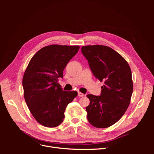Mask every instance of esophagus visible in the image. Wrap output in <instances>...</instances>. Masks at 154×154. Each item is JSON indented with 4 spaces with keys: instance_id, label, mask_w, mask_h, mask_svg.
I'll return each mask as SVG.
<instances>
[{
    "instance_id": "obj_1",
    "label": "esophagus",
    "mask_w": 154,
    "mask_h": 154,
    "mask_svg": "<svg viewBox=\"0 0 154 154\" xmlns=\"http://www.w3.org/2000/svg\"><path fill=\"white\" fill-rule=\"evenodd\" d=\"M78 96L79 97H83V96H84V94H83V93H82V92H79L78 93Z\"/></svg>"
}]
</instances>
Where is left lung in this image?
Here are the masks:
<instances>
[{"label":"left lung","instance_id":"obj_1","mask_svg":"<svg viewBox=\"0 0 154 154\" xmlns=\"http://www.w3.org/2000/svg\"><path fill=\"white\" fill-rule=\"evenodd\" d=\"M82 53L96 78L104 82L101 95L88 94L87 119L96 128H107L122 118L130 103L133 92L131 69L118 52L105 45H86Z\"/></svg>","mask_w":154,"mask_h":154}]
</instances>
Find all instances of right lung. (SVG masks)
<instances>
[{
  "instance_id": "1",
  "label": "right lung",
  "mask_w": 154,
  "mask_h": 154,
  "mask_svg": "<svg viewBox=\"0 0 154 154\" xmlns=\"http://www.w3.org/2000/svg\"><path fill=\"white\" fill-rule=\"evenodd\" d=\"M80 49L78 45H50L32 57L22 79L26 103L40 125L53 128L64 119L67 105L78 96L76 91H63L58 78Z\"/></svg>"
}]
</instances>
